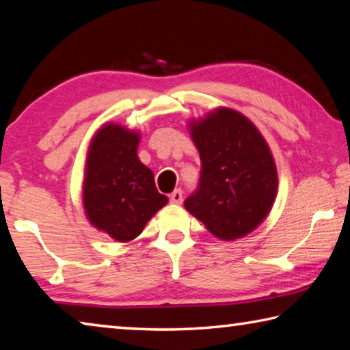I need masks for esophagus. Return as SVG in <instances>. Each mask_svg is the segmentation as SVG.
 <instances>
[{"mask_svg":"<svg viewBox=\"0 0 350 350\" xmlns=\"http://www.w3.org/2000/svg\"><path fill=\"white\" fill-rule=\"evenodd\" d=\"M170 202L173 203V205H180V203L183 202V193H182L180 188H177V189H174L173 193H171Z\"/></svg>","mask_w":350,"mask_h":350,"instance_id":"obj_1","label":"esophagus"}]
</instances>
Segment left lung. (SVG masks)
<instances>
[{
	"instance_id": "left-lung-1",
	"label": "left lung",
	"mask_w": 350,
	"mask_h": 350,
	"mask_svg": "<svg viewBox=\"0 0 350 350\" xmlns=\"http://www.w3.org/2000/svg\"><path fill=\"white\" fill-rule=\"evenodd\" d=\"M199 185L185 208L221 240L246 236L274 203L277 170L265 139L243 114L220 109L194 124Z\"/></svg>"
}]
</instances>
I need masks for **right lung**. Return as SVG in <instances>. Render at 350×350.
<instances>
[{
	"label": "right lung",
	"mask_w": 350,
	"mask_h": 350,
	"mask_svg": "<svg viewBox=\"0 0 350 350\" xmlns=\"http://www.w3.org/2000/svg\"><path fill=\"white\" fill-rule=\"evenodd\" d=\"M139 136L120 125H105L88 151L84 206L92 224L119 241L142 232L168 197L157 191L154 174L137 159Z\"/></svg>",
	"instance_id": "1"
}]
</instances>
